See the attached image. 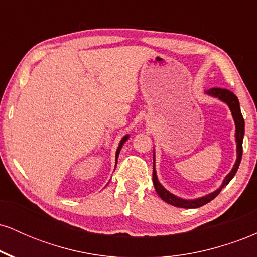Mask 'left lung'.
Returning <instances> with one entry per match:
<instances>
[{
  "label": "left lung",
  "mask_w": 257,
  "mask_h": 257,
  "mask_svg": "<svg viewBox=\"0 0 257 257\" xmlns=\"http://www.w3.org/2000/svg\"><path fill=\"white\" fill-rule=\"evenodd\" d=\"M204 94L206 95L211 96V98L219 99L220 101L225 102V104L228 106L229 111H231L233 120H234V125H235V133H234V140H235V151H237V159L234 162V166H233L232 170L229 172L223 179L222 184L219 188L213 191V192L205 194V196L198 197V198H193V199H186L182 198V197L176 196L168 191L163 185L159 182L158 176H157V172H156V155H155V150H153V185H155V190L156 192L158 193V196L161 197L164 202L168 203V204L178 206V208H185V209H194V208H199V206L205 205L206 203L211 202L215 197L217 196L221 192L225 186L229 184V181L234 178L235 173H237L238 168H239L240 161H241V153H243V138H244V118L243 114L240 112V105H239V100H238L237 96L232 93L231 90L228 89H222V88H211V89H208L204 91Z\"/></svg>",
  "instance_id": "left-lung-1"
}]
</instances>
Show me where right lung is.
<instances>
[{
    "instance_id": "obj_1",
    "label": "right lung",
    "mask_w": 257,
    "mask_h": 257,
    "mask_svg": "<svg viewBox=\"0 0 257 257\" xmlns=\"http://www.w3.org/2000/svg\"><path fill=\"white\" fill-rule=\"evenodd\" d=\"M128 139H129V134L124 135V137H123L122 139H120V141H119V144H118V147H117V151H116V166H117V161H118V156H119L120 150H122L123 145H124L125 141L128 140ZM114 169H116V167H114Z\"/></svg>"
}]
</instances>
